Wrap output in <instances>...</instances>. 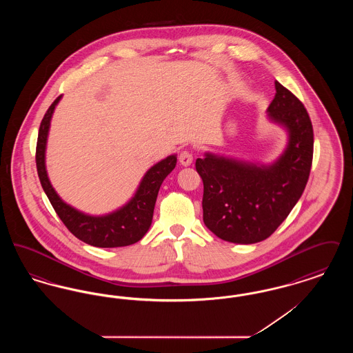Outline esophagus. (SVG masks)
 I'll list each match as a JSON object with an SVG mask.
<instances>
[{
	"label": "esophagus",
	"instance_id": "34e87169",
	"mask_svg": "<svg viewBox=\"0 0 353 353\" xmlns=\"http://www.w3.org/2000/svg\"><path fill=\"white\" fill-rule=\"evenodd\" d=\"M179 161L181 163V165L189 167V165L192 164V161H193V154H192V152L186 151V150L181 151L180 157H179Z\"/></svg>",
	"mask_w": 353,
	"mask_h": 353
}]
</instances>
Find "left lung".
Here are the masks:
<instances>
[{"instance_id":"left-lung-1","label":"left lung","mask_w":353,"mask_h":353,"mask_svg":"<svg viewBox=\"0 0 353 353\" xmlns=\"http://www.w3.org/2000/svg\"><path fill=\"white\" fill-rule=\"evenodd\" d=\"M269 118L288 132L285 153L271 165H256L206 153L196 160L203 183L206 228L233 243H256L287 219L307 185L314 154V130L307 110L275 82Z\"/></svg>"}]
</instances>
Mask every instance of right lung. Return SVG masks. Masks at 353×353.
Here are the masks:
<instances>
[{
    "label": "right lung",
    "instance_id": "1",
    "mask_svg": "<svg viewBox=\"0 0 353 353\" xmlns=\"http://www.w3.org/2000/svg\"><path fill=\"white\" fill-rule=\"evenodd\" d=\"M61 98L62 95H59L52 101L41 121L35 150L38 177L49 201L68 230L78 239L91 246L121 248L136 243L144 236L151 226L159 189L165 177L176 167V154L168 156L167 159L153 165L143 177L132 200L117 212L101 217L84 214L61 200V197L51 186L45 167V151L51 117Z\"/></svg>",
    "mask_w": 353,
    "mask_h": 353
}]
</instances>
